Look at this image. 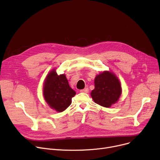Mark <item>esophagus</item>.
<instances>
[{"instance_id": "34e87169", "label": "esophagus", "mask_w": 160, "mask_h": 160, "mask_svg": "<svg viewBox=\"0 0 160 160\" xmlns=\"http://www.w3.org/2000/svg\"><path fill=\"white\" fill-rule=\"evenodd\" d=\"M80 92H82V93H88V92H89V89H88V88H86L85 89L80 90Z\"/></svg>"}]
</instances>
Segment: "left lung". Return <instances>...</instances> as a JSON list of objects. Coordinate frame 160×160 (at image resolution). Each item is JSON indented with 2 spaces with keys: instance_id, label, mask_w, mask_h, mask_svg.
I'll return each mask as SVG.
<instances>
[{
  "instance_id": "obj_1",
  "label": "left lung",
  "mask_w": 160,
  "mask_h": 160,
  "mask_svg": "<svg viewBox=\"0 0 160 160\" xmlns=\"http://www.w3.org/2000/svg\"><path fill=\"white\" fill-rule=\"evenodd\" d=\"M119 80L110 71H104L95 78V89L91 95L94 102L100 106L110 108L116 103L121 95Z\"/></svg>"
}]
</instances>
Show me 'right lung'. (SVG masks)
<instances>
[{
  "instance_id": "1",
  "label": "right lung",
  "mask_w": 160,
  "mask_h": 160,
  "mask_svg": "<svg viewBox=\"0 0 160 160\" xmlns=\"http://www.w3.org/2000/svg\"><path fill=\"white\" fill-rule=\"evenodd\" d=\"M43 92L46 102L58 112L66 110L76 95V92L69 86L65 75H58L55 69L47 74Z\"/></svg>"
}]
</instances>
